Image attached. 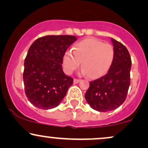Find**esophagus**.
<instances>
[{"label": "esophagus", "mask_w": 148, "mask_h": 148, "mask_svg": "<svg viewBox=\"0 0 148 148\" xmlns=\"http://www.w3.org/2000/svg\"><path fill=\"white\" fill-rule=\"evenodd\" d=\"M80 81L79 79H74V84H77V83H79Z\"/></svg>", "instance_id": "1"}]
</instances>
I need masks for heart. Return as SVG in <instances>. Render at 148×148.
<instances>
[{
    "label": "heart",
    "mask_w": 148,
    "mask_h": 148,
    "mask_svg": "<svg viewBox=\"0 0 148 148\" xmlns=\"http://www.w3.org/2000/svg\"><path fill=\"white\" fill-rule=\"evenodd\" d=\"M115 56L114 47L93 38L76 42L72 50H67L63 57L65 73L71 74L81 62V73L92 79H99L108 72Z\"/></svg>",
    "instance_id": "heart-1"
}]
</instances>
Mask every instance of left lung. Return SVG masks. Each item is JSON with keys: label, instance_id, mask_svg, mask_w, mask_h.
<instances>
[{"label": "left lung", "instance_id": "1", "mask_svg": "<svg viewBox=\"0 0 148 148\" xmlns=\"http://www.w3.org/2000/svg\"><path fill=\"white\" fill-rule=\"evenodd\" d=\"M115 56L108 73L100 79L90 82L85 94L92 109L99 112L112 111L121 106L130 85L132 60L129 51L121 42L111 38Z\"/></svg>", "mask_w": 148, "mask_h": 148}]
</instances>
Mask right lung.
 Masks as SVG:
<instances>
[{
  "instance_id": "1",
  "label": "right lung",
  "mask_w": 148,
  "mask_h": 148,
  "mask_svg": "<svg viewBox=\"0 0 148 148\" xmlns=\"http://www.w3.org/2000/svg\"><path fill=\"white\" fill-rule=\"evenodd\" d=\"M76 39L75 36H45L30 46L25 59L23 81L28 100L36 108H56L72 85L73 79L65 75L61 65L64 54Z\"/></svg>"
}]
</instances>
